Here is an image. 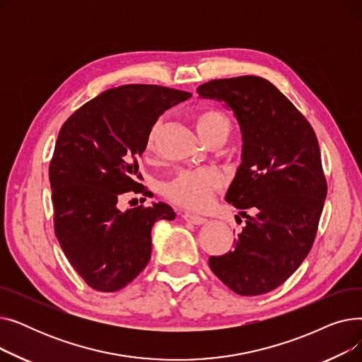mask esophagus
Returning <instances> with one entry per match:
<instances>
[{"label": "esophagus", "instance_id": "1", "mask_svg": "<svg viewBox=\"0 0 362 362\" xmlns=\"http://www.w3.org/2000/svg\"><path fill=\"white\" fill-rule=\"evenodd\" d=\"M183 220L187 221V223H192L195 226H201L206 221L205 217H201V216H197V214H191V213H186L183 214Z\"/></svg>", "mask_w": 362, "mask_h": 362}]
</instances>
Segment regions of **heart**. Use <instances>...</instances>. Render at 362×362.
Here are the masks:
<instances>
[{
    "label": "heart",
    "instance_id": "obj_1",
    "mask_svg": "<svg viewBox=\"0 0 362 362\" xmlns=\"http://www.w3.org/2000/svg\"><path fill=\"white\" fill-rule=\"evenodd\" d=\"M195 127L198 135L205 142L213 136L227 138L230 132V122L220 110L205 108L197 116ZM154 132L156 129H152L148 136V149L152 148ZM221 183L223 177L216 168L182 170L165 185L164 194L173 202L189 210H202L211 204L213 195L221 187Z\"/></svg>",
    "mask_w": 362,
    "mask_h": 362
}]
</instances>
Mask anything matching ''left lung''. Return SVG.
Segmentation results:
<instances>
[{
	"label": "left lung",
	"instance_id": "left-lung-1",
	"mask_svg": "<svg viewBox=\"0 0 362 362\" xmlns=\"http://www.w3.org/2000/svg\"><path fill=\"white\" fill-rule=\"evenodd\" d=\"M197 92L232 110L242 135L240 165L224 199L242 210L245 227L235 248L208 264L238 295L267 293L298 270L317 235L327 195L317 136L296 107L258 76L210 81Z\"/></svg>",
	"mask_w": 362,
	"mask_h": 362
}]
</instances>
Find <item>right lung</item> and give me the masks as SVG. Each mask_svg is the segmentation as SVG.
I'll use <instances>...</instances> for the list:
<instances>
[{"label": "right lung", "mask_w": 362, "mask_h": 362, "mask_svg": "<svg viewBox=\"0 0 362 362\" xmlns=\"http://www.w3.org/2000/svg\"><path fill=\"white\" fill-rule=\"evenodd\" d=\"M191 97L157 85H123L82 105L60 129L49 164L54 230L92 289H123L151 258L152 226L175 220L164 202L120 211L117 201L145 192L138 158L151 129L165 110Z\"/></svg>", "instance_id": "1"}]
</instances>
